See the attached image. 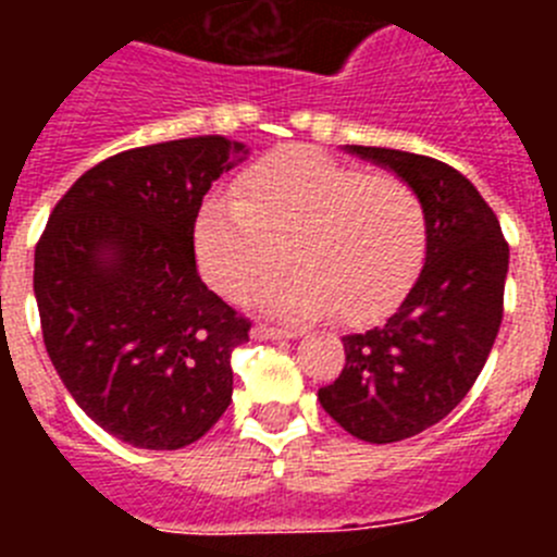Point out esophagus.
I'll return each instance as SVG.
<instances>
[{
	"label": "esophagus",
	"instance_id": "obj_1",
	"mask_svg": "<svg viewBox=\"0 0 557 557\" xmlns=\"http://www.w3.org/2000/svg\"><path fill=\"white\" fill-rule=\"evenodd\" d=\"M253 339H289L298 337L295 329H282V326H270V323H256L253 326Z\"/></svg>",
	"mask_w": 557,
	"mask_h": 557
}]
</instances>
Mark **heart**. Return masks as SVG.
<instances>
[{"mask_svg":"<svg viewBox=\"0 0 557 557\" xmlns=\"http://www.w3.org/2000/svg\"><path fill=\"white\" fill-rule=\"evenodd\" d=\"M426 206L405 178L371 175L312 147L264 156L239 175L236 198L214 195L195 223V253L231 301L268 284L259 307L289 318L334 312L366 323L391 312L424 264Z\"/></svg>","mask_w":557,"mask_h":557,"instance_id":"1","label":"heart"}]
</instances>
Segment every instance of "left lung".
Segmentation results:
<instances>
[{"label":"left lung","mask_w":557,"mask_h":557,"mask_svg":"<svg viewBox=\"0 0 557 557\" xmlns=\"http://www.w3.org/2000/svg\"><path fill=\"white\" fill-rule=\"evenodd\" d=\"M421 195L426 262L382 326L346 334V366L321 387V407L368 444H396L435 426L480 376L505 312L508 243L494 209L444 161L351 145Z\"/></svg>","instance_id":"left-lung-1"}]
</instances>
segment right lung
I'll return each instance as SVG.
<instances>
[{
  "mask_svg": "<svg viewBox=\"0 0 557 557\" xmlns=\"http://www.w3.org/2000/svg\"><path fill=\"white\" fill-rule=\"evenodd\" d=\"M248 156L223 136L133 147L72 184L36 245L44 346L81 410L139 449H184L228 410L250 321L195 264L211 184Z\"/></svg>",
  "mask_w": 557,
  "mask_h": 557,
  "instance_id": "add662e5",
  "label": "right lung"
}]
</instances>
